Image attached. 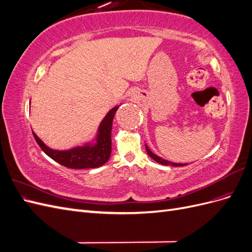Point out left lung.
<instances>
[{"label": "left lung", "mask_w": 252, "mask_h": 252, "mask_svg": "<svg viewBox=\"0 0 252 252\" xmlns=\"http://www.w3.org/2000/svg\"><path fill=\"white\" fill-rule=\"evenodd\" d=\"M145 147H146V151H147V154H148V156L152 158V159H155V161L157 162V163H158V164H162V165H166V166H174V167H178V166H184V165H187V164H180V163H172V162H169V161H167V159H164V158H159V157H158L157 155H155L154 152H152L149 148H148V146L146 144H145Z\"/></svg>", "instance_id": "left-lung-1"}]
</instances>
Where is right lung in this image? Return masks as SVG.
<instances>
[{
	"label": "right lung",
	"instance_id": "add662e5",
	"mask_svg": "<svg viewBox=\"0 0 252 252\" xmlns=\"http://www.w3.org/2000/svg\"><path fill=\"white\" fill-rule=\"evenodd\" d=\"M119 106L106 114L98 126L94 143H87L69 150H55L47 147L34 132L33 136L41 149L59 164L72 169L96 168L108 161L111 155L112 121Z\"/></svg>",
	"mask_w": 252,
	"mask_h": 252
}]
</instances>
